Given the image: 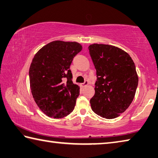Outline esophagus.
<instances>
[{
	"label": "esophagus",
	"instance_id": "1",
	"mask_svg": "<svg viewBox=\"0 0 158 158\" xmlns=\"http://www.w3.org/2000/svg\"><path fill=\"white\" fill-rule=\"evenodd\" d=\"M88 85V81H85L84 83L81 84L82 86H86V85Z\"/></svg>",
	"mask_w": 158,
	"mask_h": 158
}]
</instances>
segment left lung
<instances>
[{"label":"left lung","mask_w":158,"mask_h":158,"mask_svg":"<svg viewBox=\"0 0 158 158\" xmlns=\"http://www.w3.org/2000/svg\"><path fill=\"white\" fill-rule=\"evenodd\" d=\"M88 50L97 74L91 108L100 117L114 119L134 99L138 85L135 65L128 53L113 45L94 44Z\"/></svg>","instance_id":"left-lung-1"}]
</instances>
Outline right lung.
I'll use <instances>...</instances> for the list:
<instances>
[{"instance_id":"add662e5","label":"right lung","mask_w":158,"mask_h":158,"mask_svg":"<svg viewBox=\"0 0 158 158\" xmlns=\"http://www.w3.org/2000/svg\"><path fill=\"white\" fill-rule=\"evenodd\" d=\"M81 45L54 41L45 45L32 59L29 70L31 92L36 104L50 117L62 118L73 111L79 87L70 70Z\"/></svg>"}]
</instances>
